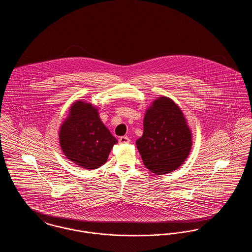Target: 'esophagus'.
I'll list each match as a JSON object with an SVG mask.
<instances>
[{"instance_id":"34e87169","label":"esophagus","mask_w":252,"mask_h":252,"mask_svg":"<svg viewBox=\"0 0 252 252\" xmlns=\"http://www.w3.org/2000/svg\"><path fill=\"white\" fill-rule=\"evenodd\" d=\"M129 142H130V140L126 136H122V137H120V139H119V143L120 144H128Z\"/></svg>"}]
</instances>
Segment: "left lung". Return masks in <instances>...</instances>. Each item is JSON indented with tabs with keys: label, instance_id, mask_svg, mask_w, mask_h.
I'll list each match as a JSON object with an SVG mask.
<instances>
[{
	"label": "left lung",
	"instance_id": "obj_1",
	"mask_svg": "<svg viewBox=\"0 0 252 252\" xmlns=\"http://www.w3.org/2000/svg\"><path fill=\"white\" fill-rule=\"evenodd\" d=\"M192 138L180 107L161 95L146 109L144 133L136 144L145 167L155 175H164L184 163L192 149Z\"/></svg>",
	"mask_w": 252,
	"mask_h": 252
}]
</instances>
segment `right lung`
<instances>
[{"instance_id":"obj_1","label":"right lung","mask_w":252,"mask_h":252,"mask_svg":"<svg viewBox=\"0 0 252 252\" xmlns=\"http://www.w3.org/2000/svg\"><path fill=\"white\" fill-rule=\"evenodd\" d=\"M61 150L73 163L96 169L107 162L118 141L100 119L98 108L82 100L75 101L59 132Z\"/></svg>"}]
</instances>
